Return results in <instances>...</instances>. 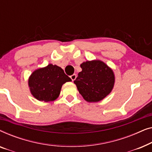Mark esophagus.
<instances>
[{"label":"esophagus","mask_w":152,"mask_h":152,"mask_svg":"<svg viewBox=\"0 0 152 152\" xmlns=\"http://www.w3.org/2000/svg\"><path fill=\"white\" fill-rule=\"evenodd\" d=\"M70 78H71V80H72V82H73V81L75 80V79L77 78V75H76V74H73V75H72L70 76Z\"/></svg>","instance_id":"esophagus-1"}]
</instances>
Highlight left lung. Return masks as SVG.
Instances as JSON below:
<instances>
[{
  "mask_svg": "<svg viewBox=\"0 0 152 152\" xmlns=\"http://www.w3.org/2000/svg\"><path fill=\"white\" fill-rule=\"evenodd\" d=\"M82 70L74 81L85 100L96 102L111 92L115 76L111 68L99 60L87 61L80 65Z\"/></svg>",
  "mask_w": 152,
  "mask_h": 152,
  "instance_id": "obj_1",
  "label": "left lung"
}]
</instances>
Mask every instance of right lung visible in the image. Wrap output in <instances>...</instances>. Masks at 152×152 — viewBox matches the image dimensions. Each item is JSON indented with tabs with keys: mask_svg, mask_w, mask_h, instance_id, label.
I'll use <instances>...</instances> for the list:
<instances>
[{
	"mask_svg": "<svg viewBox=\"0 0 152 152\" xmlns=\"http://www.w3.org/2000/svg\"><path fill=\"white\" fill-rule=\"evenodd\" d=\"M71 79L61 68L49 64L34 70L30 76L28 85L30 92L39 101H54L59 97L62 85Z\"/></svg>",
	"mask_w": 152,
	"mask_h": 152,
	"instance_id": "add662e5",
	"label": "right lung"
}]
</instances>
